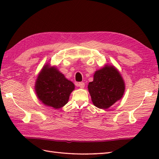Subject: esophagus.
Returning a JSON list of instances; mask_svg holds the SVG:
<instances>
[{"label": "esophagus", "instance_id": "1", "mask_svg": "<svg viewBox=\"0 0 159 159\" xmlns=\"http://www.w3.org/2000/svg\"><path fill=\"white\" fill-rule=\"evenodd\" d=\"M76 86L79 87L80 88H84V87H85V83H84L83 82L78 83H76Z\"/></svg>", "mask_w": 159, "mask_h": 159}]
</instances>
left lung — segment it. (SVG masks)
<instances>
[{"label": "left lung", "mask_w": 159, "mask_h": 159, "mask_svg": "<svg viewBox=\"0 0 159 159\" xmlns=\"http://www.w3.org/2000/svg\"><path fill=\"white\" fill-rule=\"evenodd\" d=\"M124 83L119 72L113 66H105L94 74L88 89L94 105L106 109L121 99L124 92Z\"/></svg>", "instance_id": "left-lung-1"}]
</instances>
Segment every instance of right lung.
Instances as JSON below:
<instances>
[{
  "instance_id": "1",
  "label": "right lung",
  "mask_w": 159,
  "mask_h": 159,
  "mask_svg": "<svg viewBox=\"0 0 159 159\" xmlns=\"http://www.w3.org/2000/svg\"><path fill=\"white\" fill-rule=\"evenodd\" d=\"M74 89L72 82L66 79L55 67L46 65L35 83L37 96L47 106L60 109L68 102Z\"/></svg>"
}]
</instances>
